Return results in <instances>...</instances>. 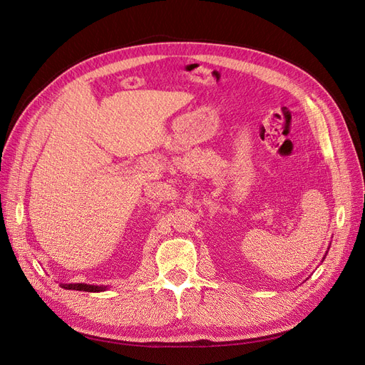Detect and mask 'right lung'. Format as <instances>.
I'll list each match as a JSON object with an SVG mask.
<instances>
[{"instance_id":"right-lung-1","label":"right lung","mask_w":365,"mask_h":365,"mask_svg":"<svg viewBox=\"0 0 365 365\" xmlns=\"http://www.w3.org/2000/svg\"><path fill=\"white\" fill-rule=\"evenodd\" d=\"M61 288L73 289V291H85V292H101L106 289V286H94V284H86V283H68V284L61 283Z\"/></svg>"}]
</instances>
